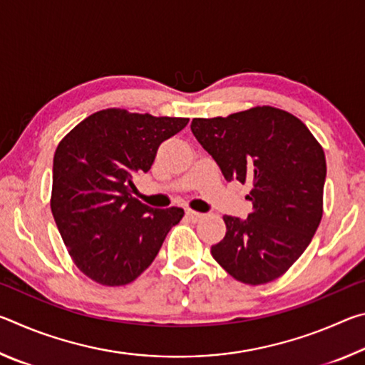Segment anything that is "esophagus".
I'll use <instances>...</instances> for the list:
<instances>
[{"label":"esophagus","instance_id":"esophagus-1","mask_svg":"<svg viewBox=\"0 0 365 365\" xmlns=\"http://www.w3.org/2000/svg\"><path fill=\"white\" fill-rule=\"evenodd\" d=\"M187 219L188 220H191V222H197V220H201L202 217H205V215H202L201 212H196V211H191V209H187Z\"/></svg>","mask_w":365,"mask_h":365}]
</instances>
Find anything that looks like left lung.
Masks as SVG:
<instances>
[{
    "mask_svg": "<svg viewBox=\"0 0 365 365\" xmlns=\"http://www.w3.org/2000/svg\"><path fill=\"white\" fill-rule=\"evenodd\" d=\"M191 132L227 182H248V219L224 215L227 233L211 248L233 279L261 285L292 267L322 219L327 164L298 117L257 106L228 117L193 119Z\"/></svg>",
    "mask_w": 365,
    "mask_h": 365,
    "instance_id": "obj_1",
    "label": "left lung"
}]
</instances>
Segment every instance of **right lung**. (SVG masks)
Returning a JSON list of instances; mask_svg holds the SVG:
<instances>
[{
    "label": "right lung",
    "mask_w": 365,
    "mask_h": 365,
    "mask_svg": "<svg viewBox=\"0 0 365 365\" xmlns=\"http://www.w3.org/2000/svg\"><path fill=\"white\" fill-rule=\"evenodd\" d=\"M185 117L104 109L67 133L53 160L51 211L73 262L106 287L133 282L150 267L183 209H156L132 196L159 145Z\"/></svg>",
    "instance_id": "add662e5"
}]
</instances>
